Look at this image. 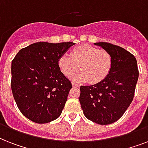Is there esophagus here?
<instances>
[{"mask_svg":"<svg viewBox=\"0 0 148 148\" xmlns=\"http://www.w3.org/2000/svg\"><path fill=\"white\" fill-rule=\"evenodd\" d=\"M72 86H73L74 88H79V87H80V85H79V84L74 83V82H72Z\"/></svg>","mask_w":148,"mask_h":148,"instance_id":"esophagus-1","label":"esophagus"}]
</instances>
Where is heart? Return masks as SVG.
<instances>
[{
	"mask_svg": "<svg viewBox=\"0 0 148 148\" xmlns=\"http://www.w3.org/2000/svg\"><path fill=\"white\" fill-rule=\"evenodd\" d=\"M112 56L105 50L89 45H81L74 47L70 56L64 54L58 59L60 71L66 77H71L77 81H87L97 84L103 81L110 74L112 67Z\"/></svg>",
	"mask_w": 148,
	"mask_h": 148,
	"instance_id": "obj_1",
	"label": "heart"
}]
</instances>
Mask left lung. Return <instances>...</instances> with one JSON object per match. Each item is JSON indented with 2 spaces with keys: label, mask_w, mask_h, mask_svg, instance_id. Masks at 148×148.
<instances>
[{
  "label": "left lung",
  "mask_w": 148,
  "mask_h": 148,
  "mask_svg": "<svg viewBox=\"0 0 148 148\" xmlns=\"http://www.w3.org/2000/svg\"><path fill=\"white\" fill-rule=\"evenodd\" d=\"M95 45L111 54L112 67L103 81L81 86L79 101L88 120L106 125L120 119L131 103L139 71L135 57L124 48L107 42Z\"/></svg>",
  "instance_id": "obj_1"
}]
</instances>
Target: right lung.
<instances>
[{
	"instance_id": "right-lung-1",
	"label": "right lung",
	"mask_w": 148,
	"mask_h": 148,
	"mask_svg": "<svg viewBox=\"0 0 148 148\" xmlns=\"http://www.w3.org/2000/svg\"><path fill=\"white\" fill-rule=\"evenodd\" d=\"M74 45L34 43L12 60L13 96L20 111L33 122L49 123L62 112L72 84L60 71L58 59Z\"/></svg>"
}]
</instances>
